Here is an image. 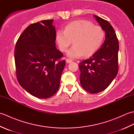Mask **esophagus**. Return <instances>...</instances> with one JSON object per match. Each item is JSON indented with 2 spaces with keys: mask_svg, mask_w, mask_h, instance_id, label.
Here are the masks:
<instances>
[{
  "mask_svg": "<svg viewBox=\"0 0 134 134\" xmlns=\"http://www.w3.org/2000/svg\"><path fill=\"white\" fill-rule=\"evenodd\" d=\"M66 62L67 63H71L72 62V60L71 59H66Z\"/></svg>",
  "mask_w": 134,
  "mask_h": 134,
  "instance_id": "34e87169",
  "label": "esophagus"
}]
</instances>
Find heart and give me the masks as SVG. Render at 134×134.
Instances as JSON below:
<instances>
[{
    "mask_svg": "<svg viewBox=\"0 0 134 134\" xmlns=\"http://www.w3.org/2000/svg\"><path fill=\"white\" fill-rule=\"evenodd\" d=\"M105 38V32L100 26H95L87 20H78L65 26L64 31L58 30L55 38L60 50L64 52L72 43L74 45L67 51L71 58L93 55L101 47Z\"/></svg>",
    "mask_w": 134,
    "mask_h": 134,
    "instance_id": "b5f03b06",
    "label": "heart"
}]
</instances>
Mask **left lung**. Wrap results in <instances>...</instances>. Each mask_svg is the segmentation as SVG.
I'll use <instances>...</instances> for the list:
<instances>
[{
  "label": "left lung",
  "mask_w": 134,
  "mask_h": 134,
  "mask_svg": "<svg viewBox=\"0 0 134 134\" xmlns=\"http://www.w3.org/2000/svg\"><path fill=\"white\" fill-rule=\"evenodd\" d=\"M105 32V40L99 49L79 64L82 87L90 93L106 89L118 72L119 42L109 22L93 15Z\"/></svg>",
  "instance_id": "1"
}]
</instances>
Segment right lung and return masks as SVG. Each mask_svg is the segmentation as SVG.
I'll use <instances>...</instances> for the list:
<instances>
[{
  "instance_id": "add662e5",
  "label": "right lung",
  "mask_w": 134,
  "mask_h": 134,
  "mask_svg": "<svg viewBox=\"0 0 134 134\" xmlns=\"http://www.w3.org/2000/svg\"><path fill=\"white\" fill-rule=\"evenodd\" d=\"M53 19L30 25L16 43L14 52L17 79L30 94L48 98L58 90L65 64L57 49Z\"/></svg>"
}]
</instances>
